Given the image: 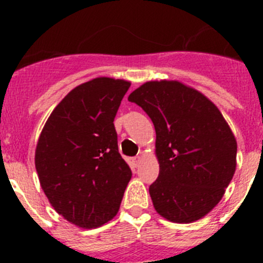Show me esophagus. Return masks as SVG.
<instances>
[{
	"mask_svg": "<svg viewBox=\"0 0 263 263\" xmlns=\"http://www.w3.org/2000/svg\"><path fill=\"white\" fill-rule=\"evenodd\" d=\"M132 160H134V164H135V165L137 166V165H139L140 163H141V156H139V155L135 156V158L132 159Z\"/></svg>",
	"mask_w": 263,
	"mask_h": 263,
	"instance_id": "34e87169",
	"label": "esophagus"
}]
</instances>
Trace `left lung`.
Listing matches in <instances>:
<instances>
[{
  "label": "left lung",
  "mask_w": 263,
  "mask_h": 263,
  "mask_svg": "<svg viewBox=\"0 0 263 263\" xmlns=\"http://www.w3.org/2000/svg\"><path fill=\"white\" fill-rule=\"evenodd\" d=\"M128 100L156 132L159 177L148 188L156 213L172 222L202 219L220 202L237 166V140L219 108L178 80L146 81Z\"/></svg>",
  "instance_id": "left-lung-1"
}]
</instances>
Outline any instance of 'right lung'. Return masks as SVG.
I'll return each mask as SVG.
<instances>
[{"label":"right lung","mask_w":263,"mask_h":263,"mask_svg":"<svg viewBox=\"0 0 263 263\" xmlns=\"http://www.w3.org/2000/svg\"><path fill=\"white\" fill-rule=\"evenodd\" d=\"M131 82L95 78L53 109L35 147V169L52 208L92 229L116 216L131 169L118 153L115 117Z\"/></svg>","instance_id":"obj_1"}]
</instances>
